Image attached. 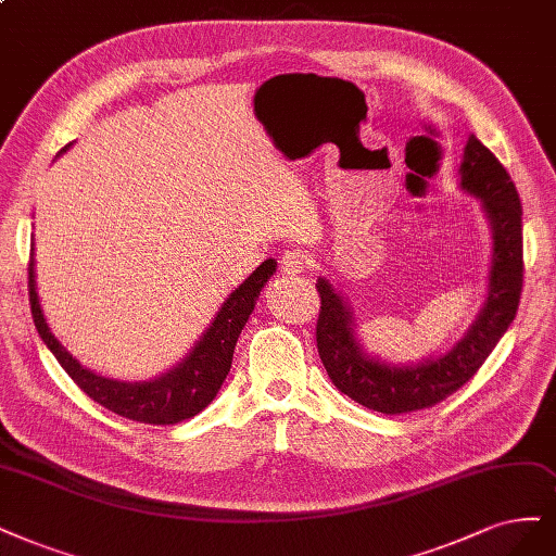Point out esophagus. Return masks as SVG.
Returning a JSON list of instances; mask_svg holds the SVG:
<instances>
[{"label": "esophagus", "mask_w": 556, "mask_h": 556, "mask_svg": "<svg viewBox=\"0 0 556 556\" xmlns=\"http://www.w3.org/2000/svg\"><path fill=\"white\" fill-rule=\"evenodd\" d=\"M308 255H303L301 251H285L280 257V271L287 276H296L308 269Z\"/></svg>", "instance_id": "34e87169"}]
</instances>
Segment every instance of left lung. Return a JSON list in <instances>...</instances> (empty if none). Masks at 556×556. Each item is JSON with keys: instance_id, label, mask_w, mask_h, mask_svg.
I'll use <instances>...</instances> for the list:
<instances>
[{"instance_id": "8db88e82", "label": "left lung", "mask_w": 556, "mask_h": 556, "mask_svg": "<svg viewBox=\"0 0 556 556\" xmlns=\"http://www.w3.org/2000/svg\"><path fill=\"white\" fill-rule=\"evenodd\" d=\"M460 190L481 204L490 225L488 292L467 331L439 354L393 363L366 350L354 308L327 276L317 278L321 313L317 350L336 389L381 414H407L437 405L467 384L508 331L522 292V206L518 188L492 151L469 136L460 165Z\"/></svg>"}]
</instances>
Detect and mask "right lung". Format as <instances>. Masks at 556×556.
I'll return each mask as SVG.
<instances>
[{
    "label": "right lung",
    "mask_w": 556,
    "mask_h": 556,
    "mask_svg": "<svg viewBox=\"0 0 556 556\" xmlns=\"http://www.w3.org/2000/svg\"><path fill=\"white\" fill-rule=\"evenodd\" d=\"M66 144L60 154L68 149ZM34 248L29 262V303L36 331L46 342V348L60 361V366L68 377L78 384L93 402H99L105 409L119 414L130 420L154 426H172L179 420L193 418L220 391L223 381L232 368V356L241 329L248 317L255 311L262 287L276 274L278 262L274 257L264 260L257 269L248 276L239 287L227 294L214 319L195 340L188 354L177 361L169 370L144 379V381H124L112 379L101 372L85 368L64 344L54 338L48 327V319L41 308V299L36 292V269H34Z\"/></svg>",
    "instance_id": "1"
}]
</instances>
